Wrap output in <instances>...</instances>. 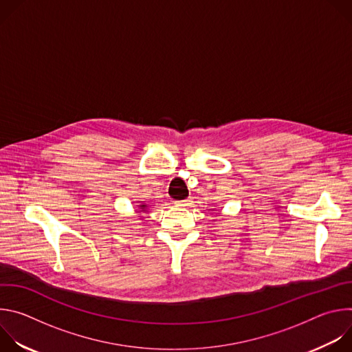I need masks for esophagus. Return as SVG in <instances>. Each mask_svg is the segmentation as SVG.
I'll return each mask as SVG.
<instances>
[{
    "label": "esophagus",
    "mask_w": 352,
    "mask_h": 352,
    "mask_svg": "<svg viewBox=\"0 0 352 352\" xmlns=\"http://www.w3.org/2000/svg\"><path fill=\"white\" fill-rule=\"evenodd\" d=\"M175 206H188L190 205V199H184V200H175L174 202Z\"/></svg>",
    "instance_id": "1"
}]
</instances>
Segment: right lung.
Returning <instances> with one entry per match:
<instances>
[{
	"label": "right lung",
	"instance_id": "add662e5",
	"mask_svg": "<svg viewBox=\"0 0 352 352\" xmlns=\"http://www.w3.org/2000/svg\"><path fill=\"white\" fill-rule=\"evenodd\" d=\"M139 208H140V209H142V212H144V209H146V208H147V206H146V205H139Z\"/></svg>",
	"mask_w": 352,
	"mask_h": 352
}]
</instances>
